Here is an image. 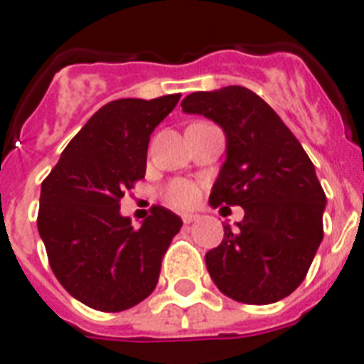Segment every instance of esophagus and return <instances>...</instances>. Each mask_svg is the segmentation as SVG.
Here are the masks:
<instances>
[{"instance_id":"1","label":"esophagus","mask_w":364,"mask_h":364,"mask_svg":"<svg viewBox=\"0 0 364 364\" xmlns=\"http://www.w3.org/2000/svg\"><path fill=\"white\" fill-rule=\"evenodd\" d=\"M181 218H183V222H185V224H192V222H196V220H198V215H191V213H185Z\"/></svg>"}]
</instances>
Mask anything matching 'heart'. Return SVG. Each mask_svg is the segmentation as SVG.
Listing matches in <instances>:
<instances>
[{
    "label": "heart",
    "mask_w": 364,
    "mask_h": 364,
    "mask_svg": "<svg viewBox=\"0 0 364 364\" xmlns=\"http://www.w3.org/2000/svg\"><path fill=\"white\" fill-rule=\"evenodd\" d=\"M164 200L176 207H191L198 200V187L187 179H176L164 191Z\"/></svg>",
    "instance_id": "1"
}]
</instances>
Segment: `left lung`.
I'll list each match as a JSON object with an SVG mask.
<instances>
[{"instance_id":"1","label":"left lung","mask_w":364,"mask_h":364,"mask_svg":"<svg viewBox=\"0 0 364 364\" xmlns=\"http://www.w3.org/2000/svg\"><path fill=\"white\" fill-rule=\"evenodd\" d=\"M181 107L225 133V163L209 203L244 209L237 229L224 225L220 246L205 253L210 279L242 304L283 300L305 279L323 239L326 194L309 155L250 88L188 94Z\"/></svg>"}]
</instances>
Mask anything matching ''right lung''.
<instances>
[{
    "instance_id": "add662e5",
    "label": "right lung",
    "mask_w": 364,
    "mask_h": 364,
    "mask_svg": "<svg viewBox=\"0 0 364 364\" xmlns=\"http://www.w3.org/2000/svg\"><path fill=\"white\" fill-rule=\"evenodd\" d=\"M181 94L103 105L64 148L42 181L38 233L60 285L81 304L118 313L146 300L183 222L151 207L139 229L120 200L146 173L149 136Z\"/></svg>"
}]
</instances>
